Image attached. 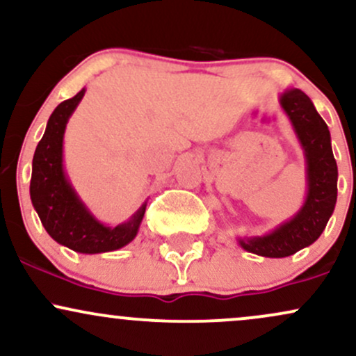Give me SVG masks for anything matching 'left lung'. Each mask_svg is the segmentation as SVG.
Returning a JSON list of instances; mask_svg holds the SVG:
<instances>
[{
  "label": "left lung",
  "mask_w": 356,
  "mask_h": 356,
  "mask_svg": "<svg viewBox=\"0 0 356 356\" xmlns=\"http://www.w3.org/2000/svg\"><path fill=\"white\" fill-rule=\"evenodd\" d=\"M280 105L305 155L306 195L301 207L275 229L259 236H238L244 251L263 257H286L312 246L321 236L337 204L338 167L328 125L300 88H286Z\"/></svg>",
  "instance_id": "left-lung-1"
}]
</instances>
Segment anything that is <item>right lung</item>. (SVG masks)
I'll return each mask as SVG.
<instances>
[{
	"mask_svg": "<svg viewBox=\"0 0 356 356\" xmlns=\"http://www.w3.org/2000/svg\"><path fill=\"white\" fill-rule=\"evenodd\" d=\"M87 88L61 102L48 118L31 165L30 197L43 227L61 246L81 254L110 252L132 243L140 229L147 201L118 226L102 222L81 201L63 164V138L70 117Z\"/></svg>",
	"mask_w": 356,
	"mask_h": 356,
	"instance_id": "add662e5",
	"label": "right lung"
}]
</instances>
